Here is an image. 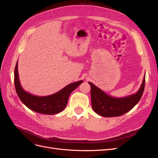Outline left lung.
Returning <instances> with one entry per match:
<instances>
[{
  "label": "left lung",
  "mask_w": 158,
  "mask_h": 158,
  "mask_svg": "<svg viewBox=\"0 0 158 158\" xmlns=\"http://www.w3.org/2000/svg\"><path fill=\"white\" fill-rule=\"evenodd\" d=\"M89 84L91 86V100L94 111L105 117H118L130 111L140 101L144 90L145 76L139 90L135 94L123 98H113L92 82H89Z\"/></svg>",
  "instance_id": "left-lung-1"
}]
</instances>
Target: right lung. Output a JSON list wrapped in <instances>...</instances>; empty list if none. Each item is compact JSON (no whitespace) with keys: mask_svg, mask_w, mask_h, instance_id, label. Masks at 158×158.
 Masks as SVG:
<instances>
[{"mask_svg":"<svg viewBox=\"0 0 158 158\" xmlns=\"http://www.w3.org/2000/svg\"><path fill=\"white\" fill-rule=\"evenodd\" d=\"M83 82L82 80L70 84L59 92L47 96H35L23 89L20 83L18 72V62L14 70V85L18 96L25 106L39 113L53 114L61 112L67 105L70 94Z\"/></svg>","mask_w":158,"mask_h":158,"instance_id":"obj_1","label":"right lung"}]
</instances>
